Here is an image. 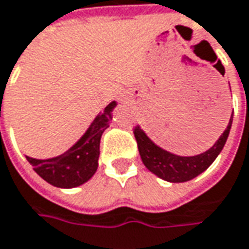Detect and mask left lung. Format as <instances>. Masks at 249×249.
I'll return each instance as SVG.
<instances>
[{"label": "left lung", "mask_w": 249, "mask_h": 249, "mask_svg": "<svg viewBox=\"0 0 249 249\" xmlns=\"http://www.w3.org/2000/svg\"><path fill=\"white\" fill-rule=\"evenodd\" d=\"M213 56H215L213 61H216L215 53ZM216 66H220V72H225V68L222 66L220 61H217ZM231 123H233V113L227 123V127L222 133V136L216 140L215 144L209 149H206L205 152H201L198 155H191V157L177 155L159 147L158 144H155L149 139L147 133L140 126L134 129V137L137 140L141 160L151 173H154L155 176L169 183H184L199 176L213 163V160L217 158V155L222 152V149L225 147L230 129H231Z\"/></svg>", "instance_id": "1"}]
</instances>
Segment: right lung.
Wrapping results in <instances>:
<instances>
[{"mask_svg": "<svg viewBox=\"0 0 249 249\" xmlns=\"http://www.w3.org/2000/svg\"><path fill=\"white\" fill-rule=\"evenodd\" d=\"M116 105V101L107 105L91 122L82 137L61 155L48 159L26 155L34 172L58 188H74L87 183L98 169L101 136L112 123V112Z\"/></svg>", "mask_w": 249, "mask_h": 249, "instance_id": "add662e5", "label": "right lung"}]
</instances>
